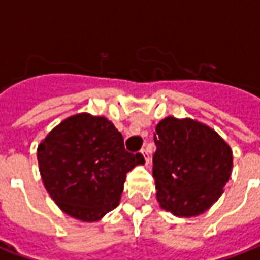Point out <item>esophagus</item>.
<instances>
[{
    "label": "esophagus",
    "instance_id": "1",
    "mask_svg": "<svg viewBox=\"0 0 260 260\" xmlns=\"http://www.w3.org/2000/svg\"><path fill=\"white\" fill-rule=\"evenodd\" d=\"M142 154H143V161H145V164H149V153H147L146 149H142Z\"/></svg>",
    "mask_w": 260,
    "mask_h": 260
}]
</instances>
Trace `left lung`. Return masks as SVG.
I'll list each match as a JSON object with an SVG mask.
<instances>
[{
    "label": "left lung",
    "instance_id": "1",
    "mask_svg": "<svg viewBox=\"0 0 260 260\" xmlns=\"http://www.w3.org/2000/svg\"><path fill=\"white\" fill-rule=\"evenodd\" d=\"M154 143L153 177L160 206L178 217L206 212L231 175L229 145L206 125L174 117L158 122Z\"/></svg>",
    "mask_w": 260,
    "mask_h": 260
}]
</instances>
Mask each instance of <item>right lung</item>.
Wrapping results in <instances>:
<instances>
[{
    "label": "right lung",
    "instance_id": "right-lung-1",
    "mask_svg": "<svg viewBox=\"0 0 260 260\" xmlns=\"http://www.w3.org/2000/svg\"><path fill=\"white\" fill-rule=\"evenodd\" d=\"M143 156L126 152L104 117L78 114L55 126L37 149L46 189L67 214L96 221L118 206L126 173Z\"/></svg>",
    "mask_w": 260,
    "mask_h": 260
}]
</instances>
